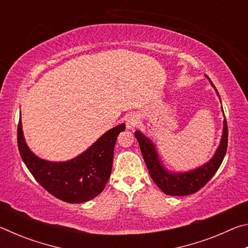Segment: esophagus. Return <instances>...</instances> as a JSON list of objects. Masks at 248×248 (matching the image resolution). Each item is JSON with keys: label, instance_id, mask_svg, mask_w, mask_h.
I'll return each instance as SVG.
<instances>
[{"label": "esophagus", "instance_id": "obj_1", "mask_svg": "<svg viewBox=\"0 0 248 248\" xmlns=\"http://www.w3.org/2000/svg\"><path fill=\"white\" fill-rule=\"evenodd\" d=\"M139 123H140V116L136 114V112L129 115L127 117V119H125V125H127V129H129V130L133 129Z\"/></svg>", "mask_w": 248, "mask_h": 248}]
</instances>
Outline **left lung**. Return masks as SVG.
Listing matches in <instances>:
<instances>
[{"label":"left lung","mask_w":248,"mask_h":248,"mask_svg":"<svg viewBox=\"0 0 248 248\" xmlns=\"http://www.w3.org/2000/svg\"><path fill=\"white\" fill-rule=\"evenodd\" d=\"M209 82L220 99V95L217 93L216 86L210 79ZM222 112H223V108H222ZM134 136L139 142L142 156H143L146 167H148L150 176L159 189L170 196L191 195L202 188L219 170L225 156L226 149H228V124H226L225 117L220 144L217 148L213 156L204 164L187 171H174L167 169L158 155L156 146L154 145L153 141L144 133H142L140 130H137L134 132Z\"/></svg>","instance_id":"8db88e82"}]
</instances>
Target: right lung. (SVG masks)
Listing matches in <instances>:
<instances>
[{
	"instance_id": "1",
	"label": "right lung",
	"mask_w": 248,
	"mask_h": 248,
	"mask_svg": "<svg viewBox=\"0 0 248 248\" xmlns=\"http://www.w3.org/2000/svg\"><path fill=\"white\" fill-rule=\"evenodd\" d=\"M124 129V124L111 128L78 156L53 162L37 156L29 149L19 118L17 144L25 165L46 190L65 202L82 203L104 190L110 177L117 138Z\"/></svg>"
}]
</instances>
